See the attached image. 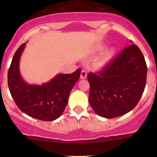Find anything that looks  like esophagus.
<instances>
[{"label":"esophagus","instance_id":"34e87169","mask_svg":"<svg viewBox=\"0 0 157 157\" xmlns=\"http://www.w3.org/2000/svg\"><path fill=\"white\" fill-rule=\"evenodd\" d=\"M87 77V72L85 70H83L81 71V74H80V78L81 79H86Z\"/></svg>","mask_w":157,"mask_h":157}]
</instances>
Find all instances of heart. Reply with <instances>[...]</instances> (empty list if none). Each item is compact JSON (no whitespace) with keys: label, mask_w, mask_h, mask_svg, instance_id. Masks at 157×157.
Instances as JSON below:
<instances>
[{"label":"heart","mask_w":157,"mask_h":157,"mask_svg":"<svg viewBox=\"0 0 157 157\" xmlns=\"http://www.w3.org/2000/svg\"><path fill=\"white\" fill-rule=\"evenodd\" d=\"M102 48H103V47H100V49H102ZM113 54H114V51L112 50V49H111V50H109L107 52H105V55H102L100 58H99V59L96 61V67H100L105 65V64L109 61V59L113 56Z\"/></svg>","instance_id":"b5f03b06"}]
</instances>
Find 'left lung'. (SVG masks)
Segmentation results:
<instances>
[{
    "instance_id": "8db88e82",
    "label": "left lung",
    "mask_w": 157,
    "mask_h": 157,
    "mask_svg": "<svg viewBox=\"0 0 157 157\" xmlns=\"http://www.w3.org/2000/svg\"><path fill=\"white\" fill-rule=\"evenodd\" d=\"M147 67L140 49L125 47L97 73L87 75L89 102L100 116L113 118L132 110L144 91Z\"/></svg>"
}]
</instances>
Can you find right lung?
Masks as SVG:
<instances>
[{"mask_svg":"<svg viewBox=\"0 0 157 157\" xmlns=\"http://www.w3.org/2000/svg\"><path fill=\"white\" fill-rule=\"evenodd\" d=\"M25 43L22 44L13 55L7 74L10 94L19 109L32 118L42 121H54L65 109L73 86L79 80L81 70L72 74H58L48 83L29 85L21 78L19 60Z\"/></svg>","mask_w":157,"mask_h":157,"instance_id":"obj_1","label":"right lung"}]
</instances>
